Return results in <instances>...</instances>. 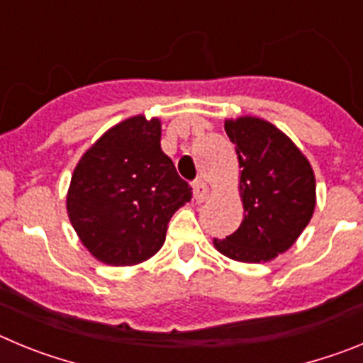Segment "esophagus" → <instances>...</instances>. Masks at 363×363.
<instances>
[{
    "mask_svg": "<svg viewBox=\"0 0 363 363\" xmlns=\"http://www.w3.org/2000/svg\"><path fill=\"white\" fill-rule=\"evenodd\" d=\"M192 194H194V200H196L198 203L205 201V198L209 194V187H207V184H205L203 179H196V182L192 184Z\"/></svg>",
    "mask_w": 363,
    "mask_h": 363,
    "instance_id": "esophagus-1",
    "label": "esophagus"
}]
</instances>
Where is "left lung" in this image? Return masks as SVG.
Segmentation results:
<instances>
[{"instance_id":"8db88e82","label":"left lung","mask_w":363,"mask_h":363,"mask_svg":"<svg viewBox=\"0 0 363 363\" xmlns=\"http://www.w3.org/2000/svg\"><path fill=\"white\" fill-rule=\"evenodd\" d=\"M236 147L243 221L214 247L227 258L259 264L296 242L313 218L316 184L309 162L280 129L259 118L225 121Z\"/></svg>"}]
</instances>
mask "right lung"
Listing matches in <instances>:
<instances>
[{
  "mask_svg": "<svg viewBox=\"0 0 363 363\" xmlns=\"http://www.w3.org/2000/svg\"><path fill=\"white\" fill-rule=\"evenodd\" d=\"M160 140L158 118H129L99 138L74 169L70 223L104 264L136 265L156 255L172 214L191 201V185Z\"/></svg>",
  "mask_w": 363,
  "mask_h": 363,
  "instance_id": "right-lung-1",
  "label": "right lung"
}]
</instances>
